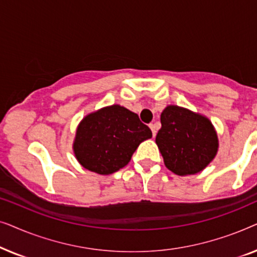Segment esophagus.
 <instances>
[{
  "label": "esophagus",
  "instance_id": "obj_1",
  "mask_svg": "<svg viewBox=\"0 0 257 257\" xmlns=\"http://www.w3.org/2000/svg\"><path fill=\"white\" fill-rule=\"evenodd\" d=\"M150 128H151V131H152L153 137H156V135H157V125L156 124H150Z\"/></svg>",
  "mask_w": 257,
  "mask_h": 257
}]
</instances>
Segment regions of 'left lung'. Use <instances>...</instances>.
I'll return each mask as SVG.
<instances>
[{
    "label": "left lung",
    "mask_w": 257,
    "mask_h": 257,
    "mask_svg": "<svg viewBox=\"0 0 257 257\" xmlns=\"http://www.w3.org/2000/svg\"><path fill=\"white\" fill-rule=\"evenodd\" d=\"M156 143L165 166L186 177L205 170L216 157L219 138L206 115L178 105H167L160 115Z\"/></svg>",
    "instance_id": "left-lung-1"
}]
</instances>
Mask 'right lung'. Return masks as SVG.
<instances>
[{
	"label": "right lung",
	"mask_w": 257,
	"mask_h": 257,
	"mask_svg": "<svg viewBox=\"0 0 257 257\" xmlns=\"http://www.w3.org/2000/svg\"><path fill=\"white\" fill-rule=\"evenodd\" d=\"M152 138L138 114L113 104L86 114L77 126L72 150L87 171L108 175L125 167L144 140Z\"/></svg>",
	"instance_id": "1"
}]
</instances>
